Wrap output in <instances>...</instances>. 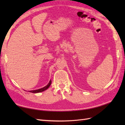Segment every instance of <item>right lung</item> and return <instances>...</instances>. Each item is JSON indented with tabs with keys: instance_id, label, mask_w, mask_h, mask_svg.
<instances>
[{
	"instance_id": "add662e5",
	"label": "right lung",
	"mask_w": 125,
	"mask_h": 125,
	"mask_svg": "<svg viewBox=\"0 0 125 125\" xmlns=\"http://www.w3.org/2000/svg\"><path fill=\"white\" fill-rule=\"evenodd\" d=\"M51 83H52V81L50 80L49 83L46 86H44L43 87H42V88L40 89L35 90H31V91H30L29 92H32V93H39V92H41L42 91H44L46 90H47V89H48V87L50 86V85H51Z\"/></svg>"
}]
</instances>
